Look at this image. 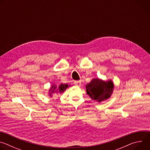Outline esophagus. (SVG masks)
<instances>
[{
    "mask_svg": "<svg viewBox=\"0 0 150 150\" xmlns=\"http://www.w3.org/2000/svg\"><path fill=\"white\" fill-rule=\"evenodd\" d=\"M74 84L76 86H81V81H75L74 82Z\"/></svg>",
    "mask_w": 150,
    "mask_h": 150,
    "instance_id": "1",
    "label": "esophagus"
}]
</instances>
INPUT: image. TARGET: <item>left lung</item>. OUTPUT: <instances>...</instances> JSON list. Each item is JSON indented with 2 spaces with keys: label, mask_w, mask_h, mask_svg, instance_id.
Segmentation results:
<instances>
[{
  "label": "left lung",
  "mask_w": 150,
  "mask_h": 150,
  "mask_svg": "<svg viewBox=\"0 0 150 150\" xmlns=\"http://www.w3.org/2000/svg\"><path fill=\"white\" fill-rule=\"evenodd\" d=\"M114 88V84L112 80L104 81L98 78L93 80L86 85L87 94L97 102H101L110 98Z\"/></svg>",
  "instance_id": "left-lung-1"
}]
</instances>
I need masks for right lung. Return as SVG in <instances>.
Masks as SVG:
<instances>
[{
	"instance_id": "add662e5",
	"label": "right lung",
	"mask_w": 150,
	"mask_h": 150,
	"mask_svg": "<svg viewBox=\"0 0 150 150\" xmlns=\"http://www.w3.org/2000/svg\"><path fill=\"white\" fill-rule=\"evenodd\" d=\"M68 85L67 83H61L59 86H57L56 85H53L49 90V96L52 97L53 94L56 93L62 94L66 90L67 88H68Z\"/></svg>"
}]
</instances>
